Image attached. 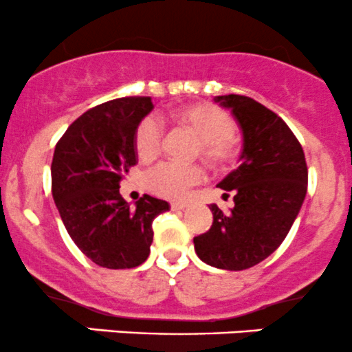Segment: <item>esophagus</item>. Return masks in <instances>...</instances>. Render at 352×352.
Returning <instances> with one entry per match:
<instances>
[{
    "label": "esophagus",
    "instance_id": "obj_1",
    "mask_svg": "<svg viewBox=\"0 0 352 352\" xmlns=\"http://www.w3.org/2000/svg\"><path fill=\"white\" fill-rule=\"evenodd\" d=\"M170 208H172V210H175V212H179V210H184V208H187V204L173 202V204H170Z\"/></svg>",
    "mask_w": 352,
    "mask_h": 352
}]
</instances>
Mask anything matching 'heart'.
Segmentation results:
<instances>
[{
  "label": "heart",
  "mask_w": 352,
  "mask_h": 352,
  "mask_svg": "<svg viewBox=\"0 0 352 352\" xmlns=\"http://www.w3.org/2000/svg\"><path fill=\"white\" fill-rule=\"evenodd\" d=\"M175 118L200 138L199 153L208 164L226 167L237 157L239 144L234 137V120L222 108L210 103L179 108ZM164 140V126L157 118L146 117L135 130V150L140 160H152L158 155ZM206 179L200 165H180L162 162L146 173V187L153 194L170 200H180L192 187Z\"/></svg>",
  "instance_id": "b5f03b06"
}]
</instances>
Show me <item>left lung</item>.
Instances as JSON below:
<instances>
[{"label":"left lung","instance_id":"obj_1","mask_svg":"<svg viewBox=\"0 0 352 352\" xmlns=\"http://www.w3.org/2000/svg\"><path fill=\"white\" fill-rule=\"evenodd\" d=\"M215 102L232 111L244 144L241 165L219 184L232 192L234 208L223 214L212 204L214 222L194 245L212 267L244 270L267 258L291 230L307 192L306 157L284 120L256 100L222 95Z\"/></svg>","mask_w":352,"mask_h":352}]
</instances>
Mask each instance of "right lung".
Returning <instances> with one entry per match:
<instances>
[{"mask_svg":"<svg viewBox=\"0 0 352 352\" xmlns=\"http://www.w3.org/2000/svg\"><path fill=\"white\" fill-rule=\"evenodd\" d=\"M152 108L150 96L102 103L76 118L55 146L53 200L72 241L100 267L144 264L153 241V219L170 208L146 194L132 208L118 190L123 175L138 162L135 130Z\"/></svg>","mask_w":352,"mask_h":352,"instance_id":"1","label":"right lung"}]
</instances>
